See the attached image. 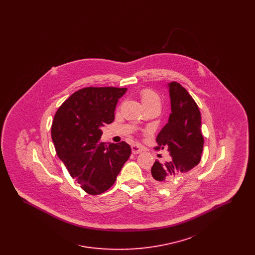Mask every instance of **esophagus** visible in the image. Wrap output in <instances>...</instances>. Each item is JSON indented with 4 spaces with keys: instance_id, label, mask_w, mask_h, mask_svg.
Masks as SVG:
<instances>
[{
    "instance_id": "34e87169",
    "label": "esophagus",
    "mask_w": 255,
    "mask_h": 255,
    "mask_svg": "<svg viewBox=\"0 0 255 255\" xmlns=\"http://www.w3.org/2000/svg\"><path fill=\"white\" fill-rule=\"evenodd\" d=\"M131 148H132V153L133 154H139L143 151V149L140 146L136 145V144H133Z\"/></svg>"
}]
</instances>
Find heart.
I'll use <instances>...</instances> for the list:
<instances>
[{
  "mask_svg": "<svg viewBox=\"0 0 255 255\" xmlns=\"http://www.w3.org/2000/svg\"><path fill=\"white\" fill-rule=\"evenodd\" d=\"M139 97H140V99H141L143 105H147V104H150L152 102L158 101V95L150 89H142L139 93Z\"/></svg>",
  "mask_w": 255,
  "mask_h": 255,
  "instance_id": "heart-1",
  "label": "heart"
}]
</instances>
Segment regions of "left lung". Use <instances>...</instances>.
<instances>
[{"instance_id": "1", "label": "left lung", "mask_w": 255, "mask_h": 255, "mask_svg": "<svg viewBox=\"0 0 255 255\" xmlns=\"http://www.w3.org/2000/svg\"><path fill=\"white\" fill-rule=\"evenodd\" d=\"M168 87L171 114L158 133L155 149L166 148L171 158L165 162L156 160L151 168L152 181L159 187L198 165L204 147L202 118L194 99L178 82L173 81Z\"/></svg>"}]
</instances>
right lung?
Instances as JSON below:
<instances>
[{"instance_id": "1", "label": "right lung", "mask_w": 255, "mask_h": 255, "mask_svg": "<svg viewBox=\"0 0 255 255\" xmlns=\"http://www.w3.org/2000/svg\"><path fill=\"white\" fill-rule=\"evenodd\" d=\"M126 88L87 87L75 92L57 110L51 137L56 154L72 178L90 195L105 192L115 183L131 155L125 141L106 145L101 127L114 122Z\"/></svg>"}]
</instances>
